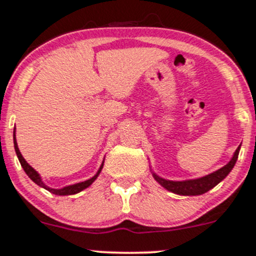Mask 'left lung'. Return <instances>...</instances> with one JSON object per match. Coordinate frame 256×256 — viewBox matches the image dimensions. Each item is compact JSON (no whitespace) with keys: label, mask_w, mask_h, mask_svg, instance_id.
<instances>
[{"label":"left lung","mask_w":256,"mask_h":256,"mask_svg":"<svg viewBox=\"0 0 256 256\" xmlns=\"http://www.w3.org/2000/svg\"><path fill=\"white\" fill-rule=\"evenodd\" d=\"M240 146H238V149L235 150L234 156H232V160L224 166L222 168H220L219 170L214 172V173L209 174V176H203V178L199 179H192V180H186V182H172V180H166L163 178H159L158 176L153 174L154 179L158 182L160 186H163L166 190L173 192V193L179 194V196H200V194L206 193V192L210 190L212 188H214L216 184H219L228 174L230 173V170L232 169V166L236 163L238 156H239Z\"/></svg>","instance_id":"1"}]
</instances>
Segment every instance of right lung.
Masks as SVG:
<instances>
[{
    "mask_svg": "<svg viewBox=\"0 0 256 256\" xmlns=\"http://www.w3.org/2000/svg\"><path fill=\"white\" fill-rule=\"evenodd\" d=\"M14 150H16L17 156H18L20 163H21L22 168H24V170L26 172L27 176H28L30 178H31L32 180H34V183L37 184V186H42V188H44L46 190L50 192V193L56 194V196H72V194L80 193V192H82L83 189L88 188V186H90V184H92L93 182L96 180V179H97V176H100V170H102V168H103V164H102V166H100V170H98V173L96 174V176H93V178L88 179V180H86V182H82V183H77V184H73V186H64V188H62V189H52V188H48V186H46V184L42 182V179H41V176H40V174L37 173V172L34 170V169L32 168V166H30V164L27 163L26 160H24V156H22L21 152H20V149H18V146H17L16 136H14Z\"/></svg>",
    "mask_w": 256,
    "mask_h": 256,
    "instance_id": "add662e5",
    "label": "right lung"
}]
</instances>
